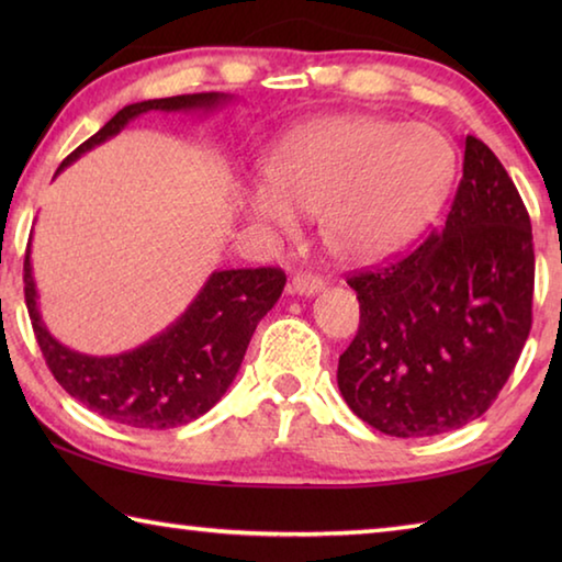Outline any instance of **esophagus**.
I'll use <instances>...</instances> for the list:
<instances>
[{"mask_svg":"<svg viewBox=\"0 0 562 562\" xmlns=\"http://www.w3.org/2000/svg\"><path fill=\"white\" fill-rule=\"evenodd\" d=\"M322 288H325V282L312 272H297L290 282V292L302 294V297H312V294H317Z\"/></svg>","mask_w":562,"mask_h":562,"instance_id":"obj_1","label":"esophagus"}]
</instances>
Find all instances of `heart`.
I'll list each match as a JSON object with an SVG mask.
<instances>
[{
	"instance_id": "obj_1",
	"label": "heart",
	"mask_w": 562,
	"mask_h": 562,
	"mask_svg": "<svg viewBox=\"0 0 562 562\" xmlns=\"http://www.w3.org/2000/svg\"><path fill=\"white\" fill-rule=\"evenodd\" d=\"M453 148L439 131L382 116H329L294 128L265 158L268 186L240 198L255 225L290 235L317 215L327 250L372 262L414 240L453 180Z\"/></svg>"
}]
</instances>
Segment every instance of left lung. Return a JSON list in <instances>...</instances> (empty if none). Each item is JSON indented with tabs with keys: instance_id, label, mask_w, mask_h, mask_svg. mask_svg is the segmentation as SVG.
I'll list each match as a JSON object with an SVG mask.
<instances>
[{
	"instance_id": "1",
	"label": "left lung",
	"mask_w": 562,
	"mask_h": 562,
	"mask_svg": "<svg viewBox=\"0 0 562 562\" xmlns=\"http://www.w3.org/2000/svg\"><path fill=\"white\" fill-rule=\"evenodd\" d=\"M463 148V176L441 231L406 258L347 280L361 317L339 357V392L361 422L398 439L479 418L530 331L528 211L483 140L465 136Z\"/></svg>"
}]
</instances>
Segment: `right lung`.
Masks as SVG:
<instances>
[{
  "instance_id": "right-lung-1",
  "label": "right lung",
  "mask_w": 562,
  "mask_h": 562,
  "mask_svg": "<svg viewBox=\"0 0 562 562\" xmlns=\"http://www.w3.org/2000/svg\"><path fill=\"white\" fill-rule=\"evenodd\" d=\"M231 99L227 93L211 91L131 103L66 156L56 173L116 136L140 113L213 111ZM284 282L288 278L278 268L217 270L205 280L183 315L146 345L113 357H91L61 345L46 329L36 302L40 294L30 250L24 260L26 310L56 382L93 414L131 429L154 431L183 426L221 402L243 364L255 327L280 300Z\"/></svg>"
}]
</instances>
